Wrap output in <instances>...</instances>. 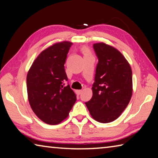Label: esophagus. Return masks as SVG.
<instances>
[{"label":"esophagus","mask_w":158,"mask_h":158,"mask_svg":"<svg viewBox=\"0 0 158 158\" xmlns=\"http://www.w3.org/2000/svg\"><path fill=\"white\" fill-rule=\"evenodd\" d=\"M81 92H82V90H76V93H77V95H80L81 93Z\"/></svg>","instance_id":"obj_1"}]
</instances>
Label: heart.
Segmentation results:
<instances>
[{
    "mask_svg": "<svg viewBox=\"0 0 158 158\" xmlns=\"http://www.w3.org/2000/svg\"><path fill=\"white\" fill-rule=\"evenodd\" d=\"M85 53H86V54H88V52H87V51H86V50H85Z\"/></svg>",
    "mask_w": 158,
    "mask_h": 158,
    "instance_id": "b5f03b06",
    "label": "heart"
}]
</instances>
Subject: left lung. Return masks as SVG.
Wrapping results in <instances>:
<instances>
[{"instance_id":"8db88e82","label":"left lung","mask_w":158,"mask_h":158,"mask_svg":"<svg viewBox=\"0 0 158 158\" xmlns=\"http://www.w3.org/2000/svg\"><path fill=\"white\" fill-rule=\"evenodd\" d=\"M93 49L98 58L93 96L85 102L90 115L107 123L117 119L127 107L132 94V73L122 53L105 43H95Z\"/></svg>"}]
</instances>
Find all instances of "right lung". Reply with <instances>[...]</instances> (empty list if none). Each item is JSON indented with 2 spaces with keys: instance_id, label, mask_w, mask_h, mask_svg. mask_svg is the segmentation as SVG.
Segmentation results:
<instances>
[{
  "instance_id": "add662e5",
  "label": "right lung",
  "mask_w": 158,
  "mask_h": 158,
  "mask_svg": "<svg viewBox=\"0 0 158 158\" xmlns=\"http://www.w3.org/2000/svg\"><path fill=\"white\" fill-rule=\"evenodd\" d=\"M73 43L54 44L40 53L29 69L26 85L34 113L45 123L56 125L68 116L75 103V93L69 84L65 65Z\"/></svg>"
}]
</instances>
